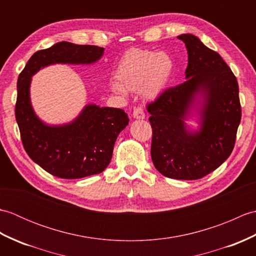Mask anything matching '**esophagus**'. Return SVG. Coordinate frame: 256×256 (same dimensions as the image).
Wrapping results in <instances>:
<instances>
[{
  "instance_id": "esophagus-1",
  "label": "esophagus",
  "mask_w": 256,
  "mask_h": 256,
  "mask_svg": "<svg viewBox=\"0 0 256 256\" xmlns=\"http://www.w3.org/2000/svg\"><path fill=\"white\" fill-rule=\"evenodd\" d=\"M133 118H138V120H143L145 118V113L143 111L142 108H135L133 111Z\"/></svg>"
}]
</instances>
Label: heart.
I'll use <instances>...</instances> for the list:
<instances>
[{"instance_id":"1","label":"heart","mask_w":256,"mask_h":256,"mask_svg":"<svg viewBox=\"0 0 256 256\" xmlns=\"http://www.w3.org/2000/svg\"><path fill=\"white\" fill-rule=\"evenodd\" d=\"M174 72V62L167 54L131 48L120 59L111 89L116 94L140 91L150 99L164 91Z\"/></svg>"}]
</instances>
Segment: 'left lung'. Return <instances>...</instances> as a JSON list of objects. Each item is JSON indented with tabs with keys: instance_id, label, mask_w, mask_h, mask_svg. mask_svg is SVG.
I'll return each instance as SVG.
<instances>
[{
	"instance_id": "1",
	"label": "left lung",
	"mask_w": 256,
	"mask_h": 256,
	"mask_svg": "<svg viewBox=\"0 0 256 256\" xmlns=\"http://www.w3.org/2000/svg\"><path fill=\"white\" fill-rule=\"evenodd\" d=\"M178 40L188 52L187 80L167 88L148 106L153 130L150 155L162 175L194 180L216 170L232 153L241 104L236 76L219 54L194 35L182 34ZM197 93L204 94L203 121L200 131L192 134L183 120Z\"/></svg>"
}]
</instances>
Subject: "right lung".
Wrapping results in <instances>:
<instances>
[{
	"label": "right lung",
	"mask_w": 256,
	"mask_h": 256,
	"mask_svg": "<svg viewBox=\"0 0 256 256\" xmlns=\"http://www.w3.org/2000/svg\"><path fill=\"white\" fill-rule=\"evenodd\" d=\"M103 52L102 47L60 42L36 52L18 76L15 118L22 143L36 164L56 177L79 179L102 172L110 164L118 135L130 120L122 108L89 104L72 123L46 125L30 106V77L52 64H92Z\"/></svg>",
	"instance_id": "obj_1"
}]
</instances>
